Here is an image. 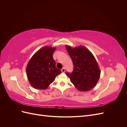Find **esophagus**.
<instances>
[{
  "label": "esophagus",
  "mask_w": 127,
  "mask_h": 127,
  "mask_svg": "<svg viewBox=\"0 0 127 127\" xmlns=\"http://www.w3.org/2000/svg\"><path fill=\"white\" fill-rule=\"evenodd\" d=\"M61 71H62V72H65V69L64 68H63L62 69H61Z\"/></svg>",
  "instance_id": "esophagus-1"
}]
</instances>
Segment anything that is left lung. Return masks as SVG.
Wrapping results in <instances>:
<instances>
[{
  "instance_id": "obj_1",
  "label": "left lung",
  "mask_w": 127,
  "mask_h": 127,
  "mask_svg": "<svg viewBox=\"0 0 127 127\" xmlns=\"http://www.w3.org/2000/svg\"><path fill=\"white\" fill-rule=\"evenodd\" d=\"M66 48L72 61L74 69L67 72L75 87L80 92H87L94 88L100 77L101 71L91 52L84 46Z\"/></svg>"
}]
</instances>
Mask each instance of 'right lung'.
<instances>
[{
	"label": "right lung",
	"mask_w": 127,
	"mask_h": 127,
	"mask_svg": "<svg viewBox=\"0 0 127 127\" xmlns=\"http://www.w3.org/2000/svg\"><path fill=\"white\" fill-rule=\"evenodd\" d=\"M56 47L45 46L35 53L26 66V75L30 84L37 90L47 89L61 71L56 67L53 53Z\"/></svg>",
	"instance_id": "add662e5"
}]
</instances>
